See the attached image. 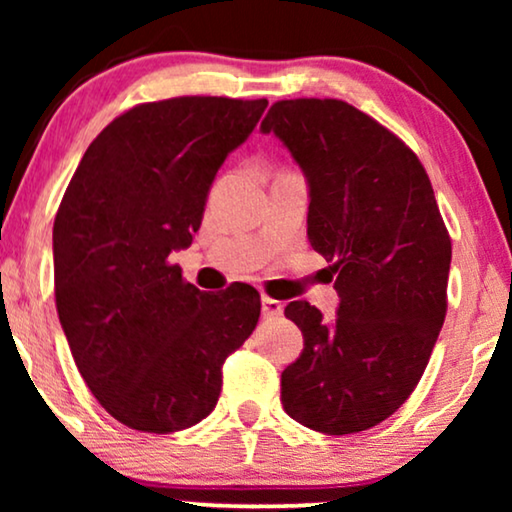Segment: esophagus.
I'll use <instances>...</instances> for the list:
<instances>
[{"instance_id": "obj_1", "label": "esophagus", "mask_w": 512, "mask_h": 512, "mask_svg": "<svg viewBox=\"0 0 512 512\" xmlns=\"http://www.w3.org/2000/svg\"><path fill=\"white\" fill-rule=\"evenodd\" d=\"M261 312H263V317L275 319V317H279V314L284 312V303H279V300H275V298L263 296V300H261Z\"/></svg>"}]
</instances>
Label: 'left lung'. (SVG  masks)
<instances>
[{
  "instance_id": "1",
  "label": "left lung",
  "mask_w": 512,
  "mask_h": 512,
  "mask_svg": "<svg viewBox=\"0 0 512 512\" xmlns=\"http://www.w3.org/2000/svg\"><path fill=\"white\" fill-rule=\"evenodd\" d=\"M261 132L305 174L307 237L340 296L333 321L307 300L284 307L305 347L282 373V405L328 436L366 431L408 401L445 321L452 242L429 174L342 100L275 102Z\"/></svg>"
}]
</instances>
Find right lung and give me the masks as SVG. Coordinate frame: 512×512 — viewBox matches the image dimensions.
<instances>
[{"mask_svg":"<svg viewBox=\"0 0 512 512\" xmlns=\"http://www.w3.org/2000/svg\"><path fill=\"white\" fill-rule=\"evenodd\" d=\"M268 100L172 97L114 118L83 153L53 223L55 307L76 368L135 431L172 433L216 408L221 366L261 296L205 293L172 251L191 247L216 172Z\"/></svg>","mask_w":512,"mask_h":512,"instance_id":"obj_1","label":"right lung"}]
</instances>
